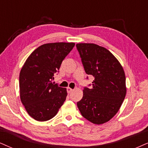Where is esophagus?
<instances>
[{
  "label": "esophagus",
  "instance_id": "esophagus-1",
  "mask_svg": "<svg viewBox=\"0 0 148 148\" xmlns=\"http://www.w3.org/2000/svg\"><path fill=\"white\" fill-rule=\"evenodd\" d=\"M72 91H73V89H71V88H70V87H68V88H67V91H68V93H70L71 92H72Z\"/></svg>",
  "mask_w": 148,
  "mask_h": 148
}]
</instances>
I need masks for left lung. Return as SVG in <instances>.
I'll use <instances>...</instances> for the list:
<instances>
[{
    "instance_id": "left-lung-1",
    "label": "left lung",
    "mask_w": 148,
    "mask_h": 148,
    "mask_svg": "<svg viewBox=\"0 0 148 148\" xmlns=\"http://www.w3.org/2000/svg\"><path fill=\"white\" fill-rule=\"evenodd\" d=\"M86 74L94 80L90 89L85 87L78 109L88 121L102 124L113 118L126 94V76L122 66L106 48L95 44H76Z\"/></svg>"
}]
</instances>
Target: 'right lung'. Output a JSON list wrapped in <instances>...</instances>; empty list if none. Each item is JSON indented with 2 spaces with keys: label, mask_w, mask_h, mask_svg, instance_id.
Returning <instances> with one entry per match:
<instances>
[{
  "label": "right lung",
  "mask_w": 148,
  "mask_h": 148,
  "mask_svg": "<svg viewBox=\"0 0 148 148\" xmlns=\"http://www.w3.org/2000/svg\"><path fill=\"white\" fill-rule=\"evenodd\" d=\"M74 43H48L39 46L27 58L20 70V100L35 120H49L57 115L68 95L66 88L54 85V74L70 53Z\"/></svg>",
  "instance_id": "obj_1"
}]
</instances>
